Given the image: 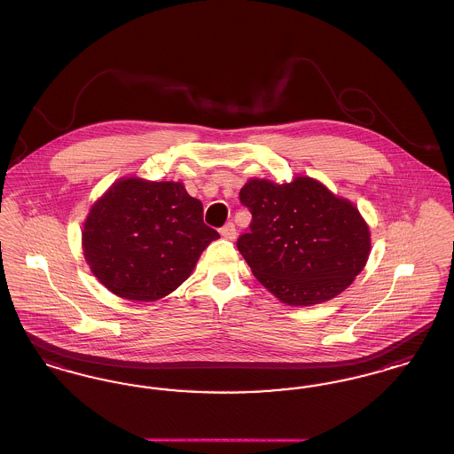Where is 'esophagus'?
<instances>
[{
  "label": "esophagus",
  "mask_w": 454,
  "mask_h": 454,
  "mask_svg": "<svg viewBox=\"0 0 454 454\" xmlns=\"http://www.w3.org/2000/svg\"><path fill=\"white\" fill-rule=\"evenodd\" d=\"M220 234H222V238H225V239H229V241H234L236 239V236H238V231H236V225L234 223H225L222 229H220Z\"/></svg>",
  "instance_id": "34e87169"
}]
</instances>
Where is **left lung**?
<instances>
[{
  "instance_id": "8db88e82",
  "label": "left lung",
  "mask_w": 454,
  "mask_h": 454,
  "mask_svg": "<svg viewBox=\"0 0 454 454\" xmlns=\"http://www.w3.org/2000/svg\"><path fill=\"white\" fill-rule=\"evenodd\" d=\"M251 212L238 249L275 298L311 306L340 294L370 254V231L358 208L311 177L287 184L251 179L239 192Z\"/></svg>"
}]
</instances>
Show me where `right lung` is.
<instances>
[{
    "instance_id": "right-lung-1",
    "label": "right lung",
    "mask_w": 454,
    "mask_h": 454,
    "mask_svg": "<svg viewBox=\"0 0 454 454\" xmlns=\"http://www.w3.org/2000/svg\"><path fill=\"white\" fill-rule=\"evenodd\" d=\"M218 232L182 182H115L84 222L82 247L98 280L132 301H156L191 275Z\"/></svg>"
}]
</instances>
